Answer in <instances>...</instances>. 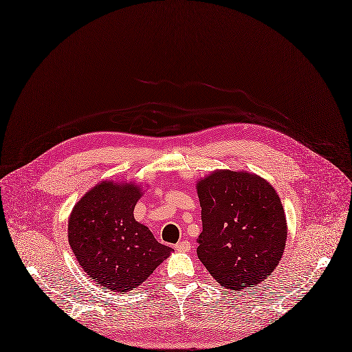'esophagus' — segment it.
I'll list each match as a JSON object with an SVG mask.
<instances>
[{"label":"esophagus","mask_w":352,"mask_h":352,"mask_svg":"<svg viewBox=\"0 0 352 352\" xmlns=\"http://www.w3.org/2000/svg\"><path fill=\"white\" fill-rule=\"evenodd\" d=\"M190 248H192L190 242H188V241H183V242H179L175 245V249L177 250V252H189Z\"/></svg>","instance_id":"34e87169"}]
</instances>
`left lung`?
Masks as SVG:
<instances>
[{
    "label": "left lung",
    "instance_id": "obj_1",
    "mask_svg": "<svg viewBox=\"0 0 352 352\" xmlns=\"http://www.w3.org/2000/svg\"><path fill=\"white\" fill-rule=\"evenodd\" d=\"M204 230L197 258L230 291L258 287L279 265L288 235L270 182L245 170L216 169L196 180Z\"/></svg>",
    "mask_w": 352,
    "mask_h": 352
}]
</instances>
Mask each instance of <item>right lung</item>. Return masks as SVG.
<instances>
[{
    "label": "right lung",
    "mask_w": 352,
    "mask_h": 352,
    "mask_svg": "<svg viewBox=\"0 0 352 352\" xmlns=\"http://www.w3.org/2000/svg\"><path fill=\"white\" fill-rule=\"evenodd\" d=\"M144 188L131 180H102L69 216V243L80 266L100 287L129 292L153 274L173 249L135 219Z\"/></svg>",
    "instance_id": "right-lung-1"
}]
</instances>
